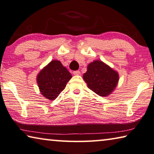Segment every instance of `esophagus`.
Here are the masks:
<instances>
[{
	"label": "esophagus",
	"mask_w": 154,
	"mask_h": 154,
	"mask_svg": "<svg viewBox=\"0 0 154 154\" xmlns=\"http://www.w3.org/2000/svg\"><path fill=\"white\" fill-rule=\"evenodd\" d=\"M73 74H74V75H78L80 74V72L79 71V70H77V71L73 72Z\"/></svg>",
	"instance_id": "obj_1"
}]
</instances>
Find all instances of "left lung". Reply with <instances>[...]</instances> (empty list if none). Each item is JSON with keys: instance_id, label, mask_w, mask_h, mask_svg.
Wrapping results in <instances>:
<instances>
[{"instance_id": "obj_1", "label": "left lung", "mask_w": 154, "mask_h": 154, "mask_svg": "<svg viewBox=\"0 0 154 154\" xmlns=\"http://www.w3.org/2000/svg\"><path fill=\"white\" fill-rule=\"evenodd\" d=\"M83 79L95 94L100 96H108L117 87L119 74L104 63L96 60L88 65Z\"/></svg>"}]
</instances>
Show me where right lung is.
<instances>
[{
    "label": "right lung",
    "instance_id": "obj_1",
    "mask_svg": "<svg viewBox=\"0 0 154 154\" xmlns=\"http://www.w3.org/2000/svg\"><path fill=\"white\" fill-rule=\"evenodd\" d=\"M72 75L59 60H52L37 76L40 92L47 99L54 100L59 96Z\"/></svg>",
    "mask_w": 154,
    "mask_h": 154
}]
</instances>
